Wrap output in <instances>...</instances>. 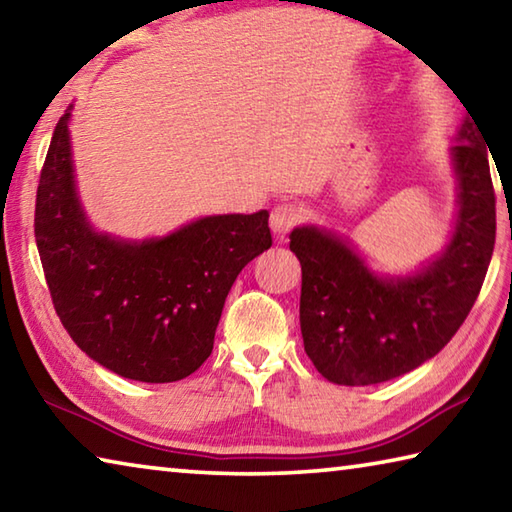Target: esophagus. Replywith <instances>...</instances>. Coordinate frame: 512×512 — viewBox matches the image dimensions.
<instances>
[{
    "mask_svg": "<svg viewBox=\"0 0 512 512\" xmlns=\"http://www.w3.org/2000/svg\"><path fill=\"white\" fill-rule=\"evenodd\" d=\"M302 219V207L293 203H282L273 207L271 212V230L277 239H284L289 232L296 228Z\"/></svg>",
    "mask_w": 512,
    "mask_h": 512,
    "instance_id": "34e87169",
    "label": "esophagus"
}]
</instances>
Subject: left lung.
Masks as SVG:
<instances>
[{"instance_id": "obj_1", "label": "left lung", "mask_w": 512, "mask_h": 512, "mask_svg": "<svg viewBox=\"0 0 512 512\" xmlns=\"http://www.w3.org/2000/svg\"><path fill=\"white\" fill-rule=\"evenodd\" d=\"M465 117L449 149L456 214L440 253L406 273H379L348 237L305 223L289 235L302 266L307 357L332 384L370 386L411 372L445 348L470 314L495 248L488 149Z\"/></svg>"}]
</instances>
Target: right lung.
Listing matches in <instances>:
<instances>
[{
  "instance_id": "add662e5",
  "label": "right lung",
  "mask_w": 512,
  "mask_h": 512,
  "mask_svg": "<svg viewBox=\"0 0 512 512\" xmlns=\"http://www.w3.org/2000/svg\"><path fill=\"white\" fill-rule=\"evenodd\" d=\"M74 103L51 137L36 244L60 323L99 366L169 384L203 366L232 282L271 248L268 212L210 214L169 235L126 239L92 225L72 155Z\"/></svg>"
}]
</instances>
